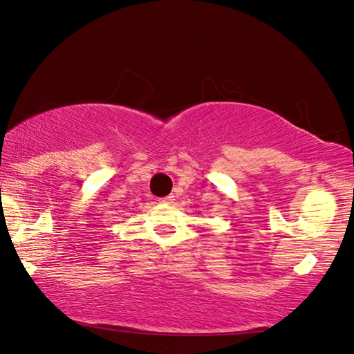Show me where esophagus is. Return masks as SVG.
<instances>
[{
    "instance_id": "esophagus-1",
    "label": "esophagus",
    "mask_w": 354,
    "mask_h": 354,
    "mask_svg": "<svg viewBox=\"0 0 354 354\" xmlns=\"http://www.w3.org/2000/svg\"><path fill=\"white\" fill-rule=\"evenodd\" d=\"M173 200H175V195L170 194V195H167V197L160 198V202H162V203H173Z\"/></svg>"
}]
</instances>
